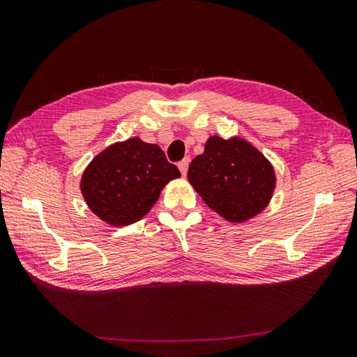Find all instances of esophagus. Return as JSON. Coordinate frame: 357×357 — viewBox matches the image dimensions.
<instances>
[{
    "instance_id": "obj_1",
    "label": "esophagus",
    "mask_w": 357,
    "mask_h": 357,
    "mask_svg": "<svg viewBox=\"0 0 357 357\" xmlns=\"http://www.w3.org/2000/svg\"><path fill=\"white\" fill-rule=\"evenodd\" d=\"M189 157H185V159L184 160H181L179 162V164H178V167H179V172L181 173H183V176H185V174H187V168H189Z\"/></svg>"
}]
</instances>
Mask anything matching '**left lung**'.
<instances>
[{
  "instance_id": "8db88e82",
  "label": "left lung",
  "mask_w": 357,
  "mask_h": 357,
  "mask_svg": "<svg viewBox=\"0 0 357 357\" xmlns=\"http://www.w3.org/2000/svg\"><path fill=\"white\" fill-rule=\"evenodd\" d=\"M187 179L211 209L233 223L261 213L275 189L274 167L241 137H209L204 153L190 162Z\"/></svg>"
}]
</instances>
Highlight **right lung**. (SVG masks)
Returning a JSON list of instances; mask_svg holds the SVG:
<instances>
[{
    "mask_svg": "<svg viewBox=\"0 0 357 357\" xmlns=\"http://www.w3.org/2000/svg\"><path fill=\"white\" fill-rule=\"evenodd\" d=\"M181 176L157 144L140 138L113 143L89 162L80 190L89 209L112 227L143 219L172 179Z\"/></svg>",
    "mask_w": 357,
    "mask_h": 357,
    "instance_id": "right-lung-1",
    "label": "right lung"
}]
</instances>
